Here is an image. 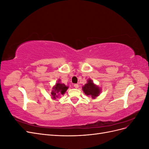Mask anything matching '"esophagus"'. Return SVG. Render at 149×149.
<instances>
[{
	"mask_svg": "<svg viewBox=\"0 0 149 149\" xmlns=\"http://www.w3.org/2000/svg\"><path fill=\"white\" fill-rule=\"evenodd\" d=\"M74 87L75 88H78L79 84H74Z\"/></svg>",
	"mask_w": 149,
	"mask_h": 149,
	"instance_id": "obj_1",
	"label": "esophagus"
}]
</instances>
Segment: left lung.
Instances as JSON below:
<instances>
[{
  "mask_svg": "<svg viewBox=\"0 0 149 149\" xmlns=\"http://www.w3.org/2000/svg\"><path fill=\"white\" fill-rule=\"evenodd\" d=\"M83 91L88 96H91L93 98L98 96L100 93V89L94 84L91 79L88 81V83L83 87Z\"/></svg>",
  "mask_w": 149,
  "mask_h": 149,
  "instance_id": "1",
  "label": "left lung"
}]
</instances>
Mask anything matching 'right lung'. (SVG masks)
<instances>
[{
	"mask_svg": "<svg viewBox=\"0 0 149 149\" xmlns=\"http://www.w3.org/2000/svg\"><path fill=\"white\" fill-rule=\"evenodd\" d=\"M68 88V87L66 86L64 84L58 82L55 86L53 87V91L51 93L53 99H56V97H58V95H60V94H64Z\"/></svg>",
	"mask_w": 149,
	"mask_h": 149,
	"instance_id": "add662e5",
	"label": "right lung"
}]
</instances>
